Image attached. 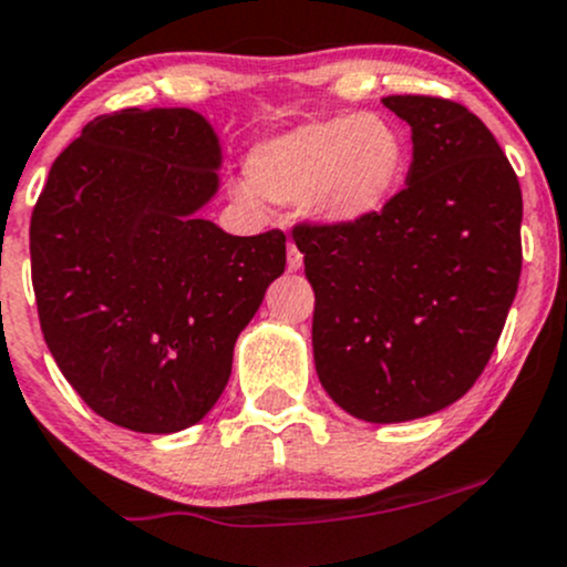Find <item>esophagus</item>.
<instances>
[{
  "instance_id": "obj_1",
  "label": "esophagus",
  "mask_w": 567,
  "mask_h": 567,
  "mask_svg": "<svg viewBox=\"0 0 567 567\" xmlns=\"http://www.w3.org/2000/svg\"><path fill=\"white\" fill-rule=\"evenodd\" d=\"M286 267H289V272H297L302 267V254L295 243H289V261H286Z\"/></svg>"
}]
</instances>
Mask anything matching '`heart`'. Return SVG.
<instances>
[{"label":"heart","instance_id":"heart-1","mask_svg":"<svg viewBox=\"0 0 567 567\" xmlns=\"http://www.w3.org/2000/svg\"><path fill=\"white\" fill-rule=\"evenodd\" d=\"M246 173L270 203L300 205L313 224L343 229L392 203L408 173V143L379 113H338L261 140Z\"/></svg>","mask_w":567,"mask_h":567}]
</instances>
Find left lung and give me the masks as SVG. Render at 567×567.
Listing matches in <instances>:
<instances>
[{
  "label": "left lung",
  "mask_w": 567,
  "mask_h": 567,
  "mask_svg": "<svg viewBox=\"0 0 567 567\" xmlns=\"http://www.w3.org/2000/svg\"><path fill=\"white\" fill-rule=\"evenodd\" d=\"M411 126L405 188L354 227L297 224L316 295L313 362L351 416L411 422L456 403L501 338L522 272V188L478 115L383 96Z\"/></svg>",
  "instance_id": "obj_1"
}]
</instances>
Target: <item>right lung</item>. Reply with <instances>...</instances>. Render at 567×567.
I'll list each match as a JSON object with an SVG mask.
<instances>
[{"label":"right lung","mask_w":567,"mask_h":567,"mask_svg":"<svg viewBox=\"0 0 567 567\" xmlns=\"http://www.w3.org/2000/svg\"><path fill=\"white\" fill-rule=\"evenodd\" d=\"M221 145L188 107L100 115L53 162L29 227L40 327L64 379L118 427L197 424L237 334L286 267L278 229L237 237L199 216Z\"/></svg>","instance_id":"1"}]
</instances>
